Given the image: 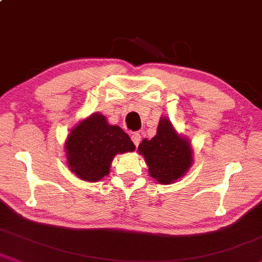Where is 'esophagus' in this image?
I'll return each mask as SVG.
<instances>
[{
    "mask_svg": "<svg viewBox=\"0 0 262 262\" xmlns=\"http://www.w3.org/2000/svg\"><path fill=\"white\" fill-rule=\"evenodd\" d=\"M132 140H133L135 146L138 147V145L140 144V140H141L140 134H139V133H133V135H132Z\"/></svg>",
    "mask_w": 262,
    "mask_h": 262,
    "instance_id": "esophagus-1",
    "label": "esophagus"
}]
</instances>
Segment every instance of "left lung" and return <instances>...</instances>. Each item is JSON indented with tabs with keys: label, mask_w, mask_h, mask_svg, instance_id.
Here are the masks:
<instances>
[{
	"label": "left lung",
	"mask_w": 262,
	"mask_h": 262,
	"mask_svg": "<svg viewBox=\"0 0 262 262\" xmlns=\"http://www.w3.org/2000/svg\"><path fill=\"white\" fill-rule=\"evenodd\" d=\"M138 150L144 156L151 177L164 185L180 179L192 164L190 144L179 137L167 118L160 122L157 134L151 140H142Z\"/></svg>",
	"instance_id": "left-lung-1"
}]
</instances>
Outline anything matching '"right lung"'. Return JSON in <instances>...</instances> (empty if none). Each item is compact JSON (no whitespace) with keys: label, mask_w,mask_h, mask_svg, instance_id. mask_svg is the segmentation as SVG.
I'll return each instance as SVG.
<instances>
[{"label":"right lung","mask_w":262,"mask_h":262,"mask_svg":"<svg viewBox=\"0 0 262 262\" xmlns=\"http://www.w3.org/2000/svg\"><path fill=\"white\" fill-rule=\"evenodd\" d=\"M70 169L79 179L98 181L108 174L115 155L133 151L128 134L110 125L102 115H92L76 125L65 144Z\"/></svg>","instance_id":"right-lung-1"}]
</instances>
